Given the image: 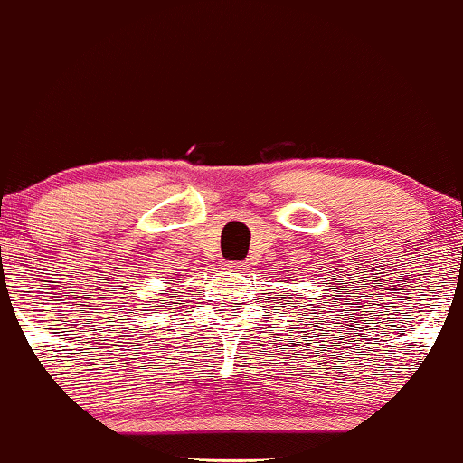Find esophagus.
<instances>
[{
	"instance_id": "obj_1",
	"label": "esophagus",
	"mask_w": 463,
	"mask_h": 463,
	"mask_svg": "<svg viewBox=\"0 0 463 463\" xmlns=\"http://www.w3.org/2000/svg\"><path fill=\"white\" fill-rule=\"evenodd\" d=\"M223 269H227V271H244L246 263L244 261H223Z\"/></svg>"
}]
</instances>
